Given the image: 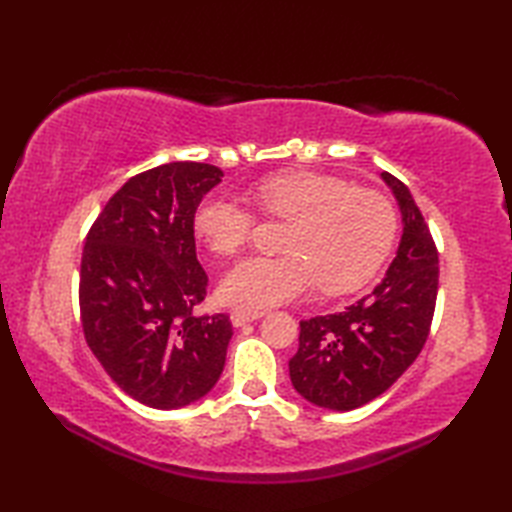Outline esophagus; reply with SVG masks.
<instances>
[{"instance_id":"1","label":"esophagus","mask_w":512,"mask_h":512,"mask_svg":"<svg viewBox=\"0 0 512 512\" xmlns=\"http://www.w3.org/2000/svg\"><path fill=\"white\" fill-rule=\"evenodd\" d=\"M264 314H266V312H259V310H233V312H231V321H233L235 328H242V325H246V323H250V321L262 319Z\"/></svg>"}]
</instances>
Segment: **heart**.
Wrapping results in <instances>:
<instances>
[{
    "label": "heart",
    "instance_id": "obj_1",
    "mask_svg": "<svg viewBox=\"0 0 512 512\" xmlns=\"http://www.w3.org/2000/svg\"><path fill=\"white\" fill-rule=\"evenodd\" d=\"M253 200L268 217L290 220L281 257H248L222 279L231 306L266 310L301 297L319 281L325 295L365 286L394 246L398 215L383 193L317 171L262 180ZM193 231L220 257H235L255 231V215L222 195L200 202Z\"/></svg>",
    "mask_w": 512,
    "mask_h": 512
}]
</instances>
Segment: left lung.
Masks as SVG:
<instances>
[{"label":"left lung","mask_w":512,"mask_h":512,"mask_svg":"<svg viewBox=\"0 0 512 512\" xmlns=\"http://www.w3.org/2000/svg\"><path fill=\"white\" fill-rule=\"evenodd\" d=\"M383 180L402 213L398 253L372 295L343 312L301 321L290 380L312 405L352 411L396 383L416 361L431 330L438 297V248L409 189Z\"/></svg>","instance_id":"8db88e82"}]
</instances>
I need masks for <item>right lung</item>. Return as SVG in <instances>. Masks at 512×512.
<instances>
[{
    "label": "right lung",
    "mask_w": 512,
    "mask_h": 512,
    "mask_svg": "<svg viewBox=\"0 0 512 512\" xmlns=\"http://www.w3.org/2000/svg\"><path fill=\"white\" fill-rule=\"evenodd\" d=\"M204 162L129 178L85 237L79 308L85 341L127 396L178 409L209 394L233 336L228 314H195L206 297L193 215L222 182Z\"/></svg>",
    "instance_id": "add662e5"
}]
</instances>
